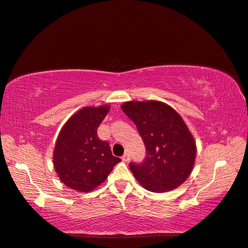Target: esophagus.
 I'll use <instances>...</instances> for the list:
<instances>
[{"label":"esophagus","mask_w":248,"mask_h":248,"mask_svg":"<svg viewBox=\"0 0 248 248\" xmlns=\"http://www.w3.org/2000/svg\"><path fill=\"white\" fill-rule=\"evenodd\" d=\"M122 160L124 161V162H128L129 161V155L127 153H125L124 155L122 156Z\"/></svg>","instance_id":"34e87169"}]
</instances>
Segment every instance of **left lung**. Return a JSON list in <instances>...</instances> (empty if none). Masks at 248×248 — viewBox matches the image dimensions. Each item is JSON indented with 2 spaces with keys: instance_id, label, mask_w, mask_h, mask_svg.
Wrapping results in <instances>:
<instances>
[{
  "instance_id": "8db88e82",
  "label": "left lung",
  "mask_w": 248,
  "mask_h": 248,
  "mask_svg": "<svg viewBox=\"0 0 248 248\" xmlns=\"http://www.w3.org/2000/svg\"><path fill=\"white\" fill-rule=\"evenodd\" d=\"M136 124L146 148L141 163H129L140 185L151 192H168L189 177L196 157L193 136L183 118L162 102H126L121 106Z\"/></svg>"
}]
</instances>
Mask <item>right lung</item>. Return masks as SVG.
<instances>
[{
  "label": "right lung",
  "mask_w": 248,
  "mask_h": 248,
  "mask_svg": "<svg viewBox=\"0 0 248 248\" xmlns=\"http://www.w3.org/2000/svg\"><path fill=\"white\" fill-rule=\"evenodd\" d=\"M110 107H85L71 117L60 130L53 162L59 179L69 188L90 192L103 184L115 164L109 143L97 137V127Z\"/></svg>",
  "instance_id": "add662e5"
}]
</instances>
